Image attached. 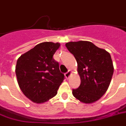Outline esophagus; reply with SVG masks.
I'll return each mask as SVG.
<instances>
[{"label":"esophagus","mask_w":126,"mask_h":126,"mask_svg":"<svg viewBox=\"0 0 126 126\" xmlns=\"http://www.w3.org/2000/svg\"><path fill=\"white\" fill-rule=\"evenodd\" d=\"M71 71L70 70L68 71L67 72L65 73V77L67 78V79L69 77V76H70V75H71Z\"/></svg>","instance_id":"34e87169"}]
</instances>
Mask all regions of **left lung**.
I'll list each match as a JSON object with an SVG mask.
<instances>
[{"label":"left lung","mask_w":126,"mask_h":126,"mask_svg":"<svg viewBox=\"0 0 126 126\" xmlns=\"http://www.w3.org/2000/svg\"><path fill=\"white\" fill-rule=\"evenodd\" d=\"M65 46L77 61L81 79L79 87L73 89V96L85 103L97 101L108 90L112 78L110 54L89 41L69 42Z\"/></svg>","instance_id":"8db88e82"}]
</instances>
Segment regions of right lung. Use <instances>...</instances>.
<instances>
[{
  "instance_id": "obj_1",
  "label": "right lung",
  "mask_w": 126,
  "mask_h": 126,
  "mask_svg": "<svg viewBox=\"0 0 126 126\" xmlns=\"http://www.w3.org/2000/svg\"><path fill=\"white\" fill-rule=\"evenodd\" d=\"M59 47V43H41L17 60L15 73L19 87L34 103H45L55 96L64 79L59 63L53 58Z\"/></svg>"
}]
</instances>
